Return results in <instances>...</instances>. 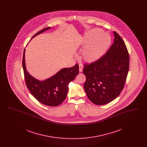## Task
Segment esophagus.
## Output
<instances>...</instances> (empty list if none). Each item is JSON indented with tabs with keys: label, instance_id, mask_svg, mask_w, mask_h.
Masks as SVG:
<instances>
[{
	"label": "esophagus",
	"instance_id": "34e87169",
	"mask_svg": "<svg viewBox=\"0 0 147 147\" xmlns=\"http://www.w3.org/2000/svg\"><path fill=\"white\" fill-rule=\"evenodd\" d=\"M83 65L82 64H79V71L82 72L83 71Z\"/></svg>",
	"mask_w": 147,
	"mask_h": 147
}]
</instances>
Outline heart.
Masks as SVG:
<instances>
[{"label":"heart","instance_id":"obj_1","mask_svg":"<svg viewBox=\"0 0 147 147\" xmlns=\"http://www.w3.org/2000/svg\"><path fill=\"white\" fill-rule=\"evenodd\" d=\"M111 42L108 33L95 28L87 32L82 37L79 44L85 46L82 52V58L85 62L93 63L104 55Z\"/></svg>","mask_w":147,"mask_h":147}]
</instances>
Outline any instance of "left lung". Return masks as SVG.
<instances>
[{"label": "left lung", "instance_id": "obj_1", "mask_svg": "<svg viewBox=\"0 0 147 147\" xmlns=\"http://www.w3.org/2000/svg\"><path fill=\"white\" fill-rule=\"evenodd\" d=\"M112 46L97 61L85 65L84 88L94 104H106L117 96L123 89L129 70V55L121 36L113 31Z\"/></svg>", "mask_w": 147, "mask_h": 147}]
</instances>
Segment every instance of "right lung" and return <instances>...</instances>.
I'll return each instance as SVG.
<instances>
[{"label": "right lung", "mask_w": 147, "mask_h": 147, "mask_svg": "<svg viewBox=\"0 0 147 147\" xmlns=\"http://www.w3.org/2000/svg\"><path fill=\"white\" fill-rule=\"evenodd\" d=\"M50 28L49 27L42 29L31 39ZM25 53V49L23 53L22 67L25 82L29 91L43 105L57 106L62 104L67 96L68 85L79 74V65L76 64L71 68H63L52 77L40 81L31 76L26 69Z\"/></svg>", "instance_id": "right-lung-1"}]
</instances>
